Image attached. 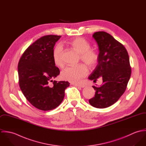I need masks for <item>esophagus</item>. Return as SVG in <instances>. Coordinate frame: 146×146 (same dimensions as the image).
<instances>
[{
	"mask_svg": "<svg viewBox=\"0 0 146 146\" xmlns=\"http://www.w3.org/2000/svg\"><path fill=\"white\" fill-rule=\"evenodd\" d=\"M75 86H79V87H81V88H84L85 86V85H84L83 84H74Z\"/></svg>",
	"mask_w": 146,
	"mask_h": 146,
	"instance_id": "obj_1",
	"label": "esophagus"
}]
</instances>
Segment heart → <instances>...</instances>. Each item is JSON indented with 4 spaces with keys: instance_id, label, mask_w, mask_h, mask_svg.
<instances>
[{
    "instance_id": "1",
    "label": "heart",
    "mask_w": 146,
    "mask_h": 146,
    "mask_svg": "<svg viewBox=\"0 0 146 146\" xmlns=\"http://www.w3.org/2000/svg\"><path fill=\"white\" fill-rule=\"evenodd\" d=\"M69 45L79 53L80 60L90 68H94L98 62L100 56L98 52L91 49V45L85 39L77 37L68 42ZM63 48L61 44H57L53 52V59L55 65L61 67L63 65L62 56ZM88 68L84 64L65 67L61 72V78L66 81L76 83L79 82L88 74Z\"/></svg>"
}]
</instances>
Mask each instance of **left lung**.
Listing matches in <instances>:
<instances>
[{"label": "left lung", "mask_w": 146, "mask_h": 146, "mask_svg": "<svg viewBox=\"0 0 146 146\" xmlns=\"http://www.w3.org/2000/svg\"><path fill=\"white\" fill-rule=\"evenodd\" d=\"M93 38L99 48V61L88 77L96 81L101 78L100 86H93L95 96L89 104L98 108H104L116 102L125 92L131 75L129 57L124 46L104 31L94 33Z\"/></svg>", "instance_id": "8db88e82"}]
</instances>
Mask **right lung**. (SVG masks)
Here are the masks:
<instances>
[{"label": "right lung", "instance_id": "add662e5", "mask_svg": "<svg viewBox=\"0 0 146 146\" xmlns=\"http://www.w3.org/2000/svg\"><path fill=\"white\" fill-rule=\"evenodd\" d=\"M61 36L49 35L30 45L18 64L19 85L27 100L38 109L49 111L62 102L68 82L53 79L60 74L53 59V48ZM53 82V86L48 85Z\"/></svg>", "mask_w": 146, "mask_h": 146}]
</instances>
